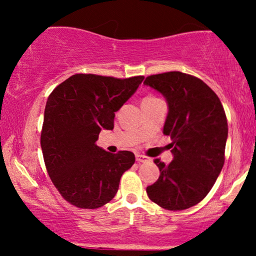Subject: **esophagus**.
I'll use <instances>...</instances> for the list:
<instances>
[{
    "mask_svg": "<svg viewBox=\"0 0 256 256\" xmlns=\"http://www.w3.org/2000/svg\"><path fill=\"white\" fill-rule=\"evenodd\" d=\"M136 161H137V162H148V161H150V158H149L148 156H146V155L137 154L136 155Z\"/></svg>",
    "mask_w": 256,
    "mask_h": 256,
    "instance_id": "esophagus-1",
    "label": "esophagus"
}]
</instances>
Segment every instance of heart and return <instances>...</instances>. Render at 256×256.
<instances>
[{"label":"heart","mask_w":256,"mask_h":256,"mask_svg":"<svg viewBox=\"0 0 256 256\" xmlns=\"http://www.w3.org/2000/svg\"><path fill=\"white\" fill-rule=\"evenodd\" d=\"M156 98H154V96H146V98L143 100V101H150V100H155Z\"/></svg>","instance_id":"1"}]
</instances>
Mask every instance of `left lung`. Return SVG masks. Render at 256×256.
<instances>
[{
    "label": "left lung",
    "mask_w": 256,
    "mask_h": 256,
    "mask_svg": "<svg viewBox=\"0 0 256 256\" xmlns=\"http://www.w3.org/2000/svg\"><path fill=\"white\" fill-rule=\"evenodd\" d=\"M144 84L162 94L168 104L164 134L171 137L173 154L168 165L155 158L160 177L146 186V194L165 210H186L207 196L224 166V107L204 80L186 73L152 74Z\"/></svg>",
    "instance_id": "obj_1"
}]
</instances>
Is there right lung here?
Returning <instances> with one entry per match:
<instances>
[{"label":"right lung","instance_id":"right-lung-1","mask_svg":"<svg viewBox=\"0 0 256 256\" xmlns=\"http://www.w3.org/2000/svg\"><path fill=\"white\" fill-rule=\"evenodd\" d=\"M144 77L73 74L49 95L40 132L44 164L52 184L68 204L95 210L110 201L134 154L96 146L101 130H113L116 112Z\"/></svg>","mask_w":256,"mask_h":256}]
</instances>
